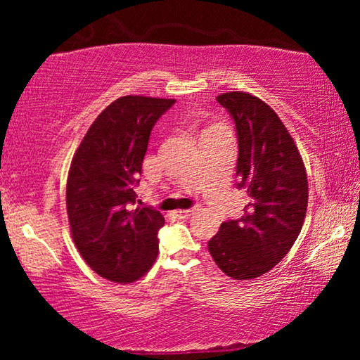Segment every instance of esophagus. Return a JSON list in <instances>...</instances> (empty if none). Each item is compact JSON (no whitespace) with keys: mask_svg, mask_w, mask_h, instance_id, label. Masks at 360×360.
I'll use <instances>...</instances> for the list:
<instances>
[{"mask_svg":"<svg viewBox=\"0 0 360 360\" xmlns=\"http://www.w3.org/2000/svg\"><path fill=\"white\" fill-rule=\"evenodd\" d=\"M195 210H197V206H193V208H191V210H178V211H174V216L179 217V219L191 217L193 214Z\"/></svg>","mask_w":360,"mask_h":360,"instance_id":"obj_1","label":"esophagus"}]
</instances>
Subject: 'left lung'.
I'll return each mask as SVG.
<instances>
[{
	"label": "left lung",
	"mask_w": 360,
	"mask_h": 360,
	"mask_svg": "<svg viewBox=\"0 0 360 360\" xmlns=\"http://www.w3.org/2000/svg\"><path fill=\"white\" fill-rule=\"evenodd\" d=\"M235 120L236 178L249 203L238 221L221 224L208 241L217 266L233 279H254L281 262L307 216L308 179L300 152L278 114L257 96L229 92L216 98Z\"/></svg>",
	"instance_id": "left-lung-1"
}]
</instances>
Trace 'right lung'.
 Here are the masks:
<instances>
[{
    "label": "right lung",
    "mask_w": 360,
    "mask_h": 360,
    "mask_svg": "<svg viewBox=\"0 0 360 360\" xmlns=\"http://www.w3.org/2000/svg\"><path fill=\"white\" fill-rule=\"evenodd\" d=\"M176 103L127 95L94 120L72 157L66 211L72 240L87 265L109 281L143 278L158 252L160 211L136 206L138 174L152 127Z\"/></svg>",
    "instance_id": "obj_1"
}]
</instances>
